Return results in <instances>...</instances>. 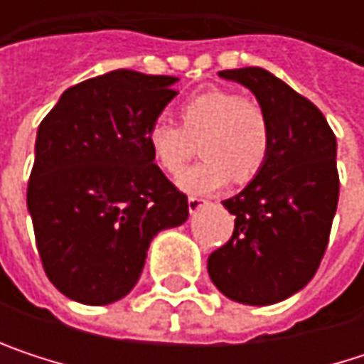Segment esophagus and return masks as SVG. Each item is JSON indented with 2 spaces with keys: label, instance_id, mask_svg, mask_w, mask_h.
I'll return each instance as SVG.
<instances>
[{
  "label": "esophagus",
  "instance_id": "1",
  "mask_svg": "<svg viewBox=\"0 0 364 364\" xmlns=\"http://www.w3.org/2000/svg\"><path fill=\"white\" fill-rule=\"evenodd\" d=\"M208 202L206 200H202V198H196V196H189V200H187V206H189V213L193 215V213H198L200 208H204Z\"/></svg>",
  "mask_w": 364,
  "mask_h": 364
}]
</instances>
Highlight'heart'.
I'll use <instances>...</instances> for the list:
<instances>
[{
  "instance_id": "b5f03b06",
  "label": "heart",
  "mask_w": 364,
  "mask_h": 364,
  "mask_svg": "<svg viewBox=\"0 0 364 364\" xmlns=\"http://www.w3.org/2000/svg\"><path fill=\"white\" fill-rule=\"evenodd\" d=\"M154 164L179 177L196 154L204 156L181 179L189 193H213L232 181H251L267 162L272 126L263 107L232 90H204L179 107V126L156 119L145 134Z\"/></svg>"
}]
</instances>
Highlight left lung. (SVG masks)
Here are the masks:
<instances>
[{
    "label": "left lung",
    "mask_w": 364,
    "mask_h": 364,
    "mask_svg": "<svg viewBox=\"0 0 364 364\" xmlns=\"http://www.w3.org/2000/svg\"><path fill=\"white\" fill-rule=\"evenodd\" d=\"M255 95L272 126L263 168L238 196L232 238L208 257L213 284L232 301L272 306L301 291L327 251L337 210V141L321 109L261 67L219 71Z\"/></svg>",
    "instance_id": "1"
}]
</instances>
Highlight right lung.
<instances>
[{"instance_id": "1", "label": "right lung", "mask_w": 364, "mask_h": 364, "mask_svg": "<svg viewBox=\"0 0 364 364\" xmlns=\"http://www.w3.org/2000/svg\"><path fill=\"white\" fill-rule=\"evenodd\" d=\"M177 82L109 71L67 88L37 128L27 208L46 276L73 301L126 297L158 232L189 217L145 143Z\"/></svg>"}]
</instances>
